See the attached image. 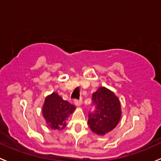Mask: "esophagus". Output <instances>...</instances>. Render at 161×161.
<instances>
[{
  "label": "esophagus",
  "instance_id": "obj_1",
  "mask_svg": "<svg viewBox=\"0 0 161 161\" xmlns=\"http://www.w3.org/2000/svg\"><path fill=\"white\" fill-rule=\"evenodd\" d=\"M74 103H75V104L76 106H80V105H82V100H77V99H75L74 101Z\"/></svg>",
  "mask_w": 161,
  "mask_h": 161
}]
</instances>
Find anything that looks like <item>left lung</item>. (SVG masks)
I'll list each match as a JSON object with an SVG mask.
<instances>
[{"instance_id":"left-lung-1","label":"left lung","mask_w":161,"mask_h":161,"mask_svg":"<svg viewBox=\"0 0 161 161\" xmlns=\"http://www.w3.org/2000/svg\"><path fill=\"white\" fill-rule=\"evenodd\" d=\"M92 101L95 110L89 113V127L93 133L104 135L119 122L122 113L119 100L111 90L99 87L92 95Z\"/></svg>"}]
</instances>
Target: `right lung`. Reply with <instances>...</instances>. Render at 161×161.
I'll return each mask as SVG.
<instances>
[{"mask_svg":"<svg viewBox=\"0 0 161 161\" xmlns=\"http://www.w3.org/2000/svg\"><path fill=\"white\" fill-rule=\"evenodd\" d=\"M75 109L73 104L64 101L57 93L46 97L42 108V114L51 129L62 130L66 127V120Z\"/></svg>","mask_w":161,"mask_h":161,"instance_id":"right-lung-1","label":"right lung"}]
</instances>
